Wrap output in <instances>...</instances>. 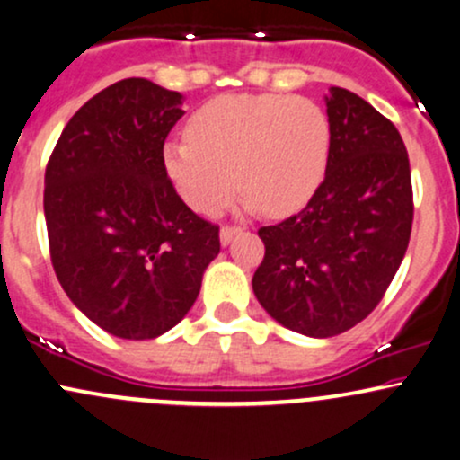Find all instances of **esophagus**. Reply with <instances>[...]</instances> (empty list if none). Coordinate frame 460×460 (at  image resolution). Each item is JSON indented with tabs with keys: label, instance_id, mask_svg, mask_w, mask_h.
<instances>
[{
	"label": "esophagus",
	"instance_id": "esophagus-1",
	"mask_svg": "<svg viewBox=\"0 0 460 460\" xmlns=\"http://www.w3.org/2000/svg\"><path fill=\"white\" fill-rule=\"evenodd\" d=\"M240 226H223V229H220V244L223 246H226L229 244L231 240H234V237L240 234Z\"/></svg>",
	"mask_w": 460,
	"mask_h": 460
}]
</instances>
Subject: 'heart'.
<instances>
[{
    "label": "heart",
    "mask_w": 460,
    "mask_h": 460,
    "mask_svg": "<svg viewBox=\"0 0 460 460\" xmlns=\"http://www.w3.org/2000/svg\"><path fill=\"white\" fill-rule=\"evenodd\" d=\"M183 140L162 149L164 172L188 208L223 209L235 186L248 209L289 216L314 199L331 160L318 103L288 94H223L190 116Z\"/></svg>",
    "instance_id": "heart-1"
}]
</instances>
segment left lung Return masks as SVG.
Listing matches in <instances>:
<instances>
[{
    "label": "left lung",
    "instance_id": "1",
    "mask_svg": "<svg viewBox=\"0 0 460 460\" xmlns=\"http://www.w3.org/2000/svg\"><path fill=\"white\" fill-rule=\"evenodd\" d=\"M331 160L307 208L261 226L252 292L285 329L340 335L372 314L409 246L413 188L406 146L366 99L331 86Z\"/></svg>",
    "mask_w": 460,
    "mask_h": 460
}]
</instances>
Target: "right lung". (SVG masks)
<instances>
[{
  "label": "right lung",
  "instance_id": "right-lung-1",
  "mask_svg": "<svg viewBox=\"0 0 460 460\" xmlns=\"http://www.w3.org/2000/svg\"><path fill=\"white\" fill-rule=\"evenodd\" d=\"M183 94L120 79L68 120L45 171L51 263L71 303L123 340H153L186 318L218 226L199 218L164 172Z\"/></svg>",
  "mask_w": 460,
  "mask_h": 460
}]
</instances>
